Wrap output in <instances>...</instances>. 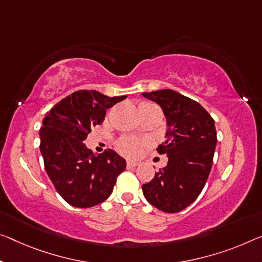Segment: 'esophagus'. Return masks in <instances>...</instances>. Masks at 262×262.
Instances as JSON below:
<instances>
[{
	"label": "esophagus",
	"mask_w": 262,
	"mask_h": 262,
	"mask_svg": "<svg viewBox=\"0 0 262 262\" xmlns=\"http://www.w3.org/2000/svg\"><path fill=\"white\" fill-rule=\"evenodd\" d=\"M136 165H139L138 162L135 161H127V168H134Z\"/></svg>",
	"instance_id": "1"
}]
</instances>
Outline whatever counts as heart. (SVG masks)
<instances>
[{"instance_id":"b5f03b06","label":"heart","mask_w":262,"mask_h":262,"mask_svg":"<svg viewBox=\"0 0 262 262\" xmlns=\"http://www.w3.org/2000/svg\"><path fill=\"white\" fill-rule=\"evenodd\" d=\"M154 105L149 102H141L139 106V110L147 108V107H152ZM147 142L144 140H140L133 136H123V138L119 139L116 142V149L120 154L127 156V157H138L141 152H142L143 148L146 147Z\"/></svg>"}]
</instances>
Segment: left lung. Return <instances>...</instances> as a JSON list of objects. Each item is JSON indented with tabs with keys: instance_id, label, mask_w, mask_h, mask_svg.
Masks as SVG:
<instances>
[{
	"instance_id": "left-lung-1",
	"label": "left lung",
	"mask_w": 262,
	"mask_h": 262,
	"mask_svg": "<svg viewBox=\"0 0 262 262\" xmlns=\"http://www.w3.org/2000/svg\"><path fill=\"white\" fill-rule=\"evenodd\" d=\"M142 95L159 103L168 127L156 149L168 156V163L142 185L143 194L163 212H180L196 201L210 175L217 144L214 121L201 103L172 90Z\"/></svg>"
}]
</instances>
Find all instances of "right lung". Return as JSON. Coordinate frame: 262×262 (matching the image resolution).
Listing matches in <instances>:
<instances>
[{
    "instance_id": "add662e5",
    "label": "right lung",
    "mask_w": 262,
    "mask_h": 262,
    "mask_svg": "<svg viewBox=\"0 0 262 262\" xmlns=\"http://www.w3.org/2000/svg\"><path fill=\"white\" fill-rule=\"evenodd\" d=\"M126 98L80 90L45 115L39 130L44 167L57 192L70 205L84 209L106 201L126 169V161L114 150L95 155L84 143L91 128L102 123L106 110Z\"/></svg>"
}]
</instances>
